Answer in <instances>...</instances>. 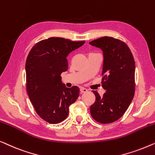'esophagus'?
Instances as JSON below:
<instances>
[{"label":"esophagus","instance_id":"esophagus-1","mask_svg":"<svg viewBox=\"0 0 155 155\" xmlns=\"http://www.w3.org/2000/svg\"><path fill=\"white\" fill-rule=\"evenodd\" d=\"M88 89L85 88H84V87H81V88H80V91H81V93L88 92Z\"/></svg>","mask_w":155,"mask_h":155}]
</instances>
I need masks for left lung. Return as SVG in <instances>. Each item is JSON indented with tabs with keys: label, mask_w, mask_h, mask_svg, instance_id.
<instances>
[{
	"label": "left lung",
	"mask_w": 155,
	"mask_h": 155,
	"mask_svg": "<svg viewBox=\"0 0 155 155\" xmlns=\"http://www.w3.org/2000/svg\"><path fill=\"white\" fill-rule=\"evenodd\" d=\"M89 43L103 52L102 84L106 91L102 96L93 91L95 101L90 107L91 114L101 124L112 123L123 116L134 97V56L125 43L112 37L104 36Z\"/></svg>",
	"instance_id": "left-lung-1"
}]
</instances>
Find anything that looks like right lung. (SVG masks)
<instances>
[{"instance_id":"obj_1","label":"right lung","mask_w":155,"mask_h":155,"mask_svg":"<svg viewBox=\"0 0 155 155\" xmlns=\"http://www.w3.org/2000/svg\"><path fill=\"white\" fill-rule=\"evenodd\" d=\"M84 43L51 37L34 45L27 56L28 95L38 116L48 123L64 121L69 106L79 96L78 87L67 88L60 75L68 69L67 57Z\"/></svg>"}]
</instances>
